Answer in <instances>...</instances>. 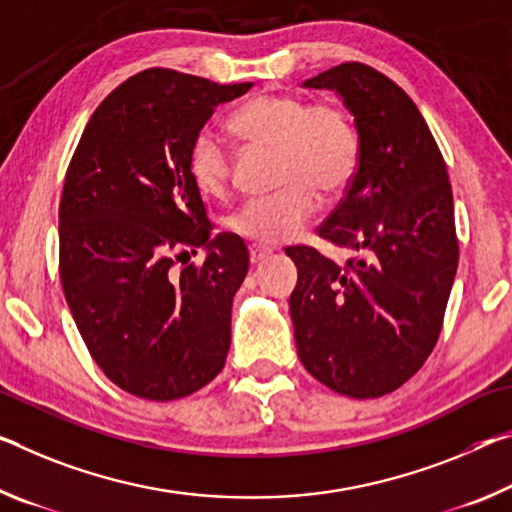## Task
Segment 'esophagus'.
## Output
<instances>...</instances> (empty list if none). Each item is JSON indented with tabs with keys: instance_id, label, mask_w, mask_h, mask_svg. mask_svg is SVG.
<instances>
[{
	"instance_id": "34e87169",
	"label": "esophagus",
	"mask_w": 512,
	"mask_h": 512,
	"mask_svg": "<svg viewBox=\"0 0 512 512\" xmlns=\"http://www.w3.org/2000/svg\"><path fill=\"white\" fill-rule=\"evenodd\" d=\"M271 253H273L271 248H266V246H259V243H253V246H250V262H253V264L264 262V259L269 257Z\"/></svg>"
}]
</instances>
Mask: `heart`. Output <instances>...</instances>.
<instances>
[{
	"mask_svg": "<svg viewBox=\"0 0 512 512\" xmlns=\"http://www.w3.org/2000/svg\"><path fill=\"white\" fill-rule=\"evenodd\" d=\"M230 129L243 143L275 150L278 186L271 198L246 200L227 216L243 239L285 243L310 223L321 196L332 200L358 173L360 136L342 104L264 93L232 113ZM189 173L205 196H223L232 180V154L214 129H202L189 150Z\"/></svg>",
	"mask_w": 512,
	"mask_h": 512,
	"instance_id": "b5f03b06",
	"label": "heart"
}]
</instances>
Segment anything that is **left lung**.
Returning <instances> with one entry per match:
<instances>
[{
	"instance_id": "8db88e82",
	"label": "left lung",
	"mask_w": 512,
	"mask_h": 512,
	"mask_svg": "<svg viewBox=\"0 0 512 512\" xmlns=\"http://www.w3.org/2000/svg\"><path fill=\"white\" fill-rule=\"evenodd\" d=\"M353 113L360 164L319 237L353 250L344 266L291 246L298 358L332 392L378 399L424 367L458 269L449 173L417 104L383 72L351 61L307 79Z\"/></svg>"
}]
</instances>
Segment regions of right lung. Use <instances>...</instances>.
Returning a JSON list of instances; mask_svg holds the SVG:
<instances>
[{"label": "right lung", "mask_w": 512, "mask_h": 512, "mask_svg": "<svg viewBox=\"0 0 512 512\" xmlns=\"http://www.w3.org/2000/svg\"><path fill=\"white\" fill-rule=\"evenodd\" d=\"M250 86L143 70L104 97L70 159L63 294L97 367L139 399H184L225 367L248 248L237 234L212 237L189 150L218 104ZM198 249L205 263L176 269Z\"/></svg>", "instance_id": "1"}]
</instances>
